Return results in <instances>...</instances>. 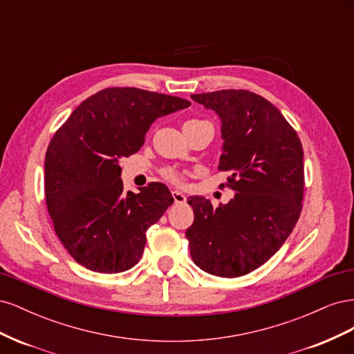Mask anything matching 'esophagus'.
I'll list each match as a JSON object with an SVG mask.
<instances>
[{
  "label": "esophagus",
  "mask_w": 354,
  "mask_h": 354,
  "mask_svg": "<svg viewBox=\"0 0 354 354\" xmlns=\"http://www.w3.org/2000/svg\"><path fill=\"white\" fill-rule=\"evenodd\" d=\"M171 195H173V199H174L176 203H185L186 202V196L178 190H173V192H171Z\"/></svg>",
  "instance_id": "obj_1"
}]
</instances>
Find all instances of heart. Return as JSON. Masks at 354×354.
I'll list each match as a JSON object with an SVG mask.
<instances>
[{
    "instance_id": "1",
    "label": "heart",
    "mask_w": 354,
    "mask_h": 354,
    "mask_svg": "<svg viewBox=\"0 0 354 354\" xmlns=\"http://www.w3.org/2000/svg\"><path fill=\"white\" fill-rule=\"evenodd\" d=\"M187 122H196V121H187ZM164 176L169 181H173V183H180V181H181V176L178 173H176V171H173V169H167L165 173H164Z\"/></svg>"
}]
</instances>
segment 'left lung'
I'll list each match as a JSON object with an SVG mask.
<instances>
[{
  "mask_svg": "<svg viewBox=\"0 0 354 354\" xmlns=\"http://www.w3.org/2000/svg\"><path fill=\"white\" fill-rule=\"evenodd\" d=\"M221 121L218 169L236 192L227 203L190 196L195 220L186 230L192 260L214 276L238 277L279 251L301 212L303 146L281 111L245 90L192 94Z\"/></svg>",
  "mask_w": 354,
  "mask_h": 354,
  "instance_id": "8db88e82",
  "label": "left lung"
}]
</instances>
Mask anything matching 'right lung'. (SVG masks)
Masks as SVG:
<instances>
[{
  "label": "right lung",
  "instance_id": "right-lung-1",
  "mask_svg": "<svg viewBox=\"0 0 354 354\" xmlns=\"http://www.w3.org/2000/svg\"><path fill=\"white\" fill-rule=\"evenodd\" d=\"M190 102L138 88H106L84 100L53 136L46 153V202L75 261L99 273L134 267L146 230L174 202L162 183L124 190L120 159L137 151L160 116Z\"/></svg>",
  "mask_w": 354,
  "mask_h": 354
}]
</instances>
